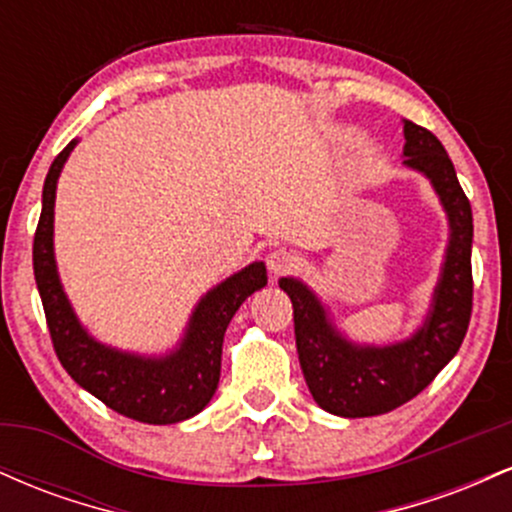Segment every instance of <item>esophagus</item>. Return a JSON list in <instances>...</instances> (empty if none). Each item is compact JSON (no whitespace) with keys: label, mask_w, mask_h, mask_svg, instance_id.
Instances as JSON below:
<instances>
[{"label":"esophagus","mask_w":512,"mask_h":512,"mask_svg":"<svg viewBox=\"0 0 512 512\" xmlns=\"http://www.w3.org/2000/svg\"><path fill=\"white\" fill-rule=\"evenodd\" d=\"M296 264H298L296 252H291V250H286V248H276V250H272L267 255V267H269V272H272L274 276L293 272V269H296Z\"/></svg>","instance_id":"1"}]
</instances>
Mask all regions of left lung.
<instances>
[{
  "label": "left lung",
  "instance_id": "8db88e82",
  "mask_svg": "<svg viewBox=\"0 0 512 512\" xmlns=\"http://www.w3.org/2000/svg\"><path fill=\"white\" fill-rule=\"evenodd\" d=\"M404 163L428 175L450 219V245L426 325L402 344L354 346L327 322L301 281L281 279L293 303L298 361L310 395L330 414L358 419L402 407L448 366L472 317V207L448 151L426 127L404 120Z\"/></svg>",
  "mask_w": 512,
  "mask_h": 512
}]
</instances>
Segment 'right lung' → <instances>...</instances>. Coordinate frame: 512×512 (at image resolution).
<instances>
[{
	"mask_svg": "<svg viewBox=\"0 0 512 512\" xmlns=\"http://www.w3.org/2000/svg\"><path fill=\"white\" fill-rule=\"evenodd\" d=\"M74 142L57 154L43 187V211L33 238V272L55 354L69 375L105 407L144 424H178L209 404L219 387L221 346L228 322L250 293L267 286L262 262L233 274L202 298L180 349L166 358H142L108 349L81 330L57 279L52 216L60 170Z\"/></svg>",
	"mask_w": 512,
	"mask_h": 512,
	"instance_id": "right-lung-1",
	"label": "right lung"
}]
</instances>
